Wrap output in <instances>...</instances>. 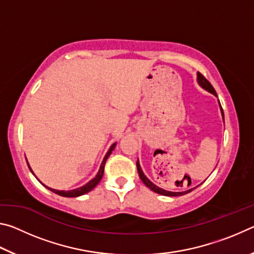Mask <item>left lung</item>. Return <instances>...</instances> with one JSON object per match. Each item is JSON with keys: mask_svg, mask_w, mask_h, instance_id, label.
<instances>
[{"mask_svg": "<svg viewBox=\"0 0 254 254\" xmlns=\"http://www.w3.org/2000/svg\"><path fill=\"white\" fill-rule=\"evenodd\" d=\"M197 81H198V84H199L204 89H206V91H208L209 93H212L213 95L217 96V94H216V92H215V89H214V87L212 86V84H210L209 81H208L207 79H206L203 75L199 74V72H197ZM220 106H221V104H220ZM221 112H222L223 120H224V113H223L222 106H221ZM136 168H137V173H139L140 178H141V180H142V182H143V184H144L145 186H147L148 188L151 189L152 191L157 192V194H160V195H163V196H183V195H185V194H188V192H190V191L192 190V189H194V188H190V189H188V190H185V191H168V190H165V189L158 187L157 185H154L152 182H150V180H149L147 177H145V175L143 174V171H142V169H141V167H140L139 160L136 161Z\"/></svg>", "mask_w": 254, "mask_h": 254, "instance_id": "1", "label": "left lung"}]
</instances>
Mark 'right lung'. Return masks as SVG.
<instances>
[{
	"mask_svg": "<svg viewBox=\"0 0 254 254\" xmlns=\"http://www.w3.org/2000/svg\"><path fill=\"white\" fill-rule=\"evenodd\" d=\"M115 145H117V143L112 144L111 148L109 149V151H107V153L105 154V157H104V159H103V161H102V163H101L100 170H98L97 175H96L95 177H94L92 180H89V182H88L87 184L84 185V186H81V187H79V188H76V189H72V190H57V189H53V188H50V187L45 186L44 184H42V185H44L45 187L48 188L49 190L54 191L55 194L60 195V196H64V197H78V196H81V195L86 194V192L91 191L92 189L95 188V187L97 186V184L101 182V179H102V177H103V174H104L105 162H106V160H107V158L110 157V154L112 153V151H113V150H114ZM27 163H28V161H27ZM28 166H29V163H28ZM29 169L31 170V168H30V166H29ZM31 173H32V170H31ZM32 174H33V173H32Z\"/></svg>",
	"mask_w": 254,
	"mask_h": 254,
	"instance_id": "add662e5",
	"label": "right lung"
}]
</instances>
